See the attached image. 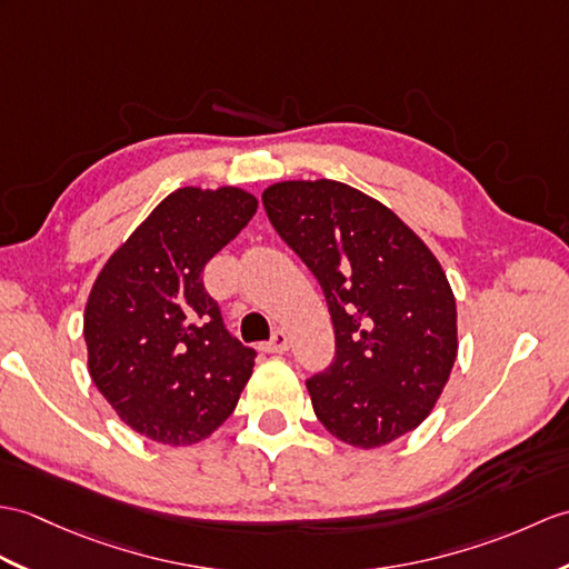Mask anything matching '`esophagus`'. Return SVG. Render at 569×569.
Listing matches in <instances>:
<instances>
[{
	"mask_svg": "<svg viewBox=\"0 0 569 569\" xmlns=\"http://www.w3.org/2000/svg\"><path fill=\"white\" fill-rule=\"evenodd\" d=\"M288 345H290L288 335L279 329V332H273L271 341H269L267 347H263V351H267V353H283V351H288Z\"/></svg>",
	"mask_w": 569,
	"mask_h": 569,
	"instance_id": "esophagus-1",
	"label": "esophagus"
}]
</instances>
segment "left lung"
I'll use <instances>...</instances> for the list:
<instances>
[{
    "label": "left lung",
    "instance_id": "1",
    "mask_svg": "<svg viewBox=\"0 0 569 569\" xmlns=\"http://www.w3.org/2000/svg\"><path fill=\"white\" fill-rule=\"evenodd\" d=\"M261 201L332 315L335 361L306 382L317 419L356 448L417 429L458 353L456 298L439 259L388 206L341 181H281Z\"/></svg>",
    "mask_w": 569,
    "mask_h": 569
}]
</instances>
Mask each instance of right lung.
Listing matches in <instances>:
<instances>
[{
  "mask_svg": "<svg viewBox=\"0 0 569 569\" xmlns=\"http://www.w3.org/2000/svg\"><path fill=\"white\" fill-rule=\"evenodd\" d=\"M257 213L237 187L169 193L103 263L84 308L89 376L130 429L191 446L240 400L257 351L222 325L203 269Z\"/></svg>",
  "mask_w": 569,
  "mask_h": 569,
  "instance_id": "add662e5",
  "label": "right lung"
}]
</instances>
